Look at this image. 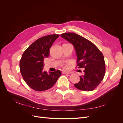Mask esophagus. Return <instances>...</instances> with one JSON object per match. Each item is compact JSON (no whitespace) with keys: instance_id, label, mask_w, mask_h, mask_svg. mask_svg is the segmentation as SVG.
I'll return each mask as SVG.
<instances>
[{"instance_id":"34e87169","label":"esophagus","mask_w":123,"mask_h":123,"mask_svg":"<svg viewBox=\"0 0 123 123\" xmlns=\"http://www.w3.org/2000/svg\"><path fill=\"white\" fill-rule=\"evenodd\" d=\"M62 73V74H69L71 73L70 72H66V71H63Z\"/></svg>"}]
</instances>
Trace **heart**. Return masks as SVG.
Listing matches in <instances>:
<instances>
[{"label": "heart", "instance_id": "b5f03b06", "mask_svg": "<svg viewBox=\"0 0 123 123\" xmlns=\"http://www.w3.org/2000/svg\"><path fill=\"white\" fill-rule=\"evenodd\" d=\"M62 67L64 69H67L68 68V65H66V64H63L62 65Z\"/></svg>", "mask_w": 123, "mask_h": 123}]
</instances>
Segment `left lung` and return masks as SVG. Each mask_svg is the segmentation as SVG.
Instances as JSON below:
<instances>
[{"label": "left lung", "instance_id": "left-lung-1", "mask_svg": "<svg viewBox=\"0 0 123 123\" xmlns=\"http://www.w3.org/2000/svg\"><path fill=\"white\" fill-rule=\"evenodd\" d=\"M61 36L74 47L77 57V68H85L84 75L80 76V81L74 84V86L84 91L94 90L105 74L103 54L94 43L76 33H65Z\"/></svg>", "mask_w": 123, "mask_h": 123}]
</instances>
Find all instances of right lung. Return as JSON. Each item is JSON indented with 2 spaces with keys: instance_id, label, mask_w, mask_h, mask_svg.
<instances>
[{
  "instance_id": "add662e5",
  "label": "right lung",
  "mask_w": 123,
  "mask_h": 123,
  "mask_svg": "<svg viewBox=\"0 0 123 123\" xmlns=\"http://www.w3.org/2000/svg\"><path fill=\"white\" fill-rule=\"evenodd\" d=\"M59 35L42 37L32 43L22 55L19 62L20 73L25 82L33 90L43 91L53 87L61 75L60 70L49 72L43 70V59L49 56V50Z\"/></svg>"
}]
</instances>
